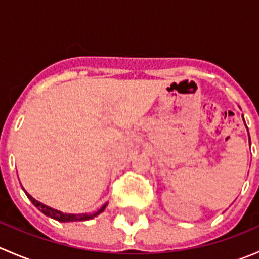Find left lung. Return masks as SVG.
I'll list each match as a JSON object with an SVG mask.
<instances>
[{"mask_svg": "<svg viewBox=\"0 0 259 259\" xmlns=\"http://www.w3.org/2000/svg\"><path fill=\"white\" fill-rule=\"evenodd\" d=\"M243 120H244V119H243ZM244 124H245V122H244ZM249 143H250V139H249ZM250 145V144H249Z\"/></svg>", "mask_w": 259, "mask_h": 259, "instance_id": "obj_1", "label": "left lung"}]
</instances>
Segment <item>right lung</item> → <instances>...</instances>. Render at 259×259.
Wrapping results in <instances>:
<instances>
[{
	"label": "right lung",
	"mask_w": 259,
	"mask_h": 259,
	"mask_svg": "<svg viewBox=\"0 0 259 259\" xmlns=\"http://www.w3.org/2000/svg\"><path fill=\"white\" fill-rule=\"evenodd\" d=\"M26 195L28 197V199L32 202V204L35 205L36 208H37L38 210L42 211L45 215L50 217V218H54L56 219V221L59 222H80V221H89V219L94 218V217L99 215V214L101 213V211H104V209L106 208V205H108V203H105V204L103 205V207L100 208L96 213H93V214H69V213H62V211L60 210H56L54 209V208H50L48 205L42 204V203H40L38 200H36L35 198L31 197L30 194H28L27 192H25Z\"/></svg>",
	"instance_id": "add662e5"
}]
</instances>
